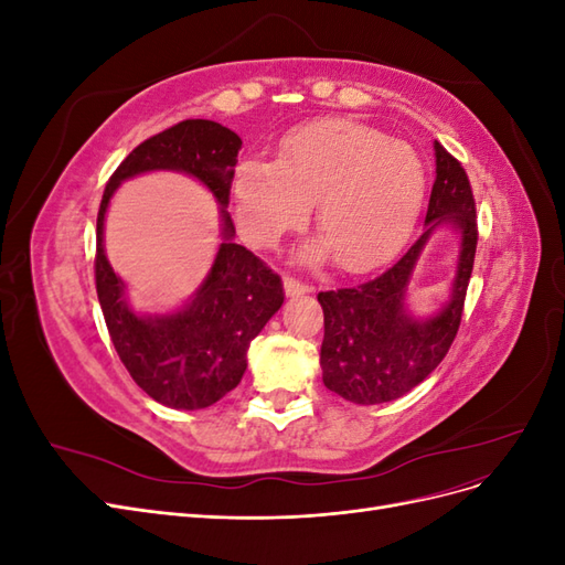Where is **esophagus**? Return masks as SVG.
Listing matches in <instances>:
<instances>
[{
	"label": "esophagus",
	"mask_w": 565,
	"mask_h": 565,
	"mask_svg": "<svg viewBox=\"0 0 565 565\" xmlns=\"http://www.w3.org/2000/svg\"><path fill=\"white\" fill-rule=\"evenodd\" d=\"M311 285H306V282H301V280H297V278H292V276H287L285 278V292L289 295V297H297V295H306V292H311Z\"/></svg>",
	"instance_id": "obj_1"
}]
</instances>
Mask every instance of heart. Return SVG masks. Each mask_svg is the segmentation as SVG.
Listing matches in <instances>:
<instances>
[{"instance_id": "heart-1", "label": "heart", "mask_w": 565, "mask_h": 565, "mask_svg": "<svg viewBox=\"0 0 565 565\" xmlns=\"http://www.w3.org/2000/svg\"><path fill=\"white\" fill-rule=\"evenodd\" d=\"M426 193L419 152L388 134L320 119L285 136L276 160L235 164L231 200L237 228L256 247H273L299 228L316 200L320 237L303 259L334 254L344 270H367L398 249L413 231Z\"/></svg>"}]
</instances>
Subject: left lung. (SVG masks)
<instances>
[{
	"instance_id": "1",
	"label": "left lung",
	"mask_w": 565,
	"mask_h": 565,
	"mask_svg": "<svg viewBox=\"0 0 565 565\" xmlns=\"http://www.w3.org/2000/svg\"><path fill=\"white\" fill-rule=\"evenodd\" d=\"M434 150L436 181L415 245L374 278L318 295L324 313L322 382L358 405L388 403L413 391L446 358L459 330L478 243L476 202L465 167L438 141ZM446 223L460 233L451 301L419 321L404 306L406 285L430 233Z\"/></svg>"
}]
</instances>
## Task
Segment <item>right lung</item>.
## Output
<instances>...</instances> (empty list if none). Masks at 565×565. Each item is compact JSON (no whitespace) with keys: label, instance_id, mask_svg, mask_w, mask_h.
I'll list each match as a JSON object with an SVG mask.
<instances>
[{"label":"right lung","instance_id":"obj_1","mask_svg":"<svg viewBox=\"0 0 565 565\" xmlns=\"http://www.w3.org/2000/svg\"><path fill=\"white\" fill-rule=\"evenodd\" d=\"M243 148L241 136L212 119H183L141 146L115 169L96 218V292L119 361L152 401L174 409H202L241 384L252 339L276 313L282 282L259 256L233 243L228 195ZM183 171L207 184L222 204V236L213 270L183 310L164 317L134 315L126 288L103 249V221L116 185L146 171Z\"/></svg>","mask_w":565,"mask_h":565}]
</instances>
